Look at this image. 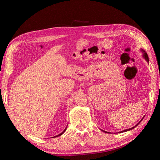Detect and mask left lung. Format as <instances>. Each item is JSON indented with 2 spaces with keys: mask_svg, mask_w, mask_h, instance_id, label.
Wrapping results in <instances>:
<instances>
[{
  "mask_svg": "<svg viewBox=\"0 0 160 160\" xmlns=\"http://www.w3.org/2000/svg\"><path fill=\"white\" fill-rule=\"evenodd\" d=\"M143 51V57L145 58V59H146V60L148 61V62H149V58H148V54H147V53L146 52V51H144L143 50H142ZM142 119L141 120V121H140V122L136 125H135V126H134L133 128H130V129H125V130H124V131H122V132H127V131H129V130H131V129H133V128H135V127H136L137 126V125L140 123V122H142ZM106 133H108V132H106Z\"/></svg>",
  "mask_w": 160,
  "mask_h": 160,
  "instance_id": "left-lung-1",
  "label": "left lung"
}]
</instances>
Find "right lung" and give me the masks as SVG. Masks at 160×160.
Here are the masks:
<instances>
[{
  "instance_id": "add662e5",
  "label": "right lung",
  "mask_w": 160,
  "mask_h": 160,
  "mask_svg": "<svg viewBox=\"0 0 160 160\" xmlns=\"http://www.w3.org/2000/svg\"><path fill=\"white\" fill-rule=\"evenodd\" d=\"M66 129H67V128L65 129V130L63 131V132H62L61 133H60V134H59V135H56V136H55V137H53V138H57V137H59V136H60V135H61L62 133H64V132H65L66 131Z\"/></svg>"
}]
</instances>
